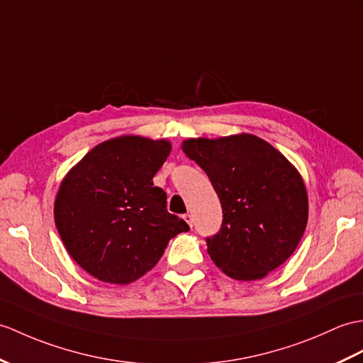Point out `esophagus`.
I'll use <instances>...</instances> for the list:
<instances>
[{
    "label": "esophagus",
    "mask_w": 363,
    "mask_h": 363,
    "mask_svg": "<svg viewBox=\"0 0 363 363\" xmlns=\"http://www.w3.org/2000/svg\"><path fill=\"white\" fill-rule=\"evenodd\" d=\"M184 220L189 223V225H190V227L193 225V216H191V213H185V215H184Z\"/></svg>",
    "instance_id": "esophagus-1"
}]
</instances>
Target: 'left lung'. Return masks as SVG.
Masks as SVG:
<instances>
[{
	"label": "left lung",
	"mask_w": 363,
	"mask_h": 363,
	"mask_svg": "<svg viewBox=\"0 0 363 363\" xmlns=\"http://www.w3.org/2000/svg\"><path fill=\"white\" fill-rule=\"evenodd\" d=\"M184 153L208 176L223 207L207 252L224 274L259 280L297 249L308 223L301 176L271 143L252 134L189 139Z\"/></svg>",
	"instance_id": "left-lung-1"
}]
</instances>
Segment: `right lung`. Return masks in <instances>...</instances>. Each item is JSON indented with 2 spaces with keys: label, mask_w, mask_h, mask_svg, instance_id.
Segmentation results:
<instances>
[{
  "label": "right lung",
  "mask_w": 363,
  "mask_h": 363,
  "mask_svg": "<svg viewBox=\"0 0 363 363\" xmlns=\"http://www.w3.org/2000/svg\"><path fill=\"white\" fill-rule=\"evenodd\" d=\"M167 140L122 136L99 143L66 174L55 199V225L66 250L99 280L128 284L161 259L190 227L168 213L153 178L167 161Z\"/></svg>",
  "instance_id": "right-lung-1"
}]
</instances>
